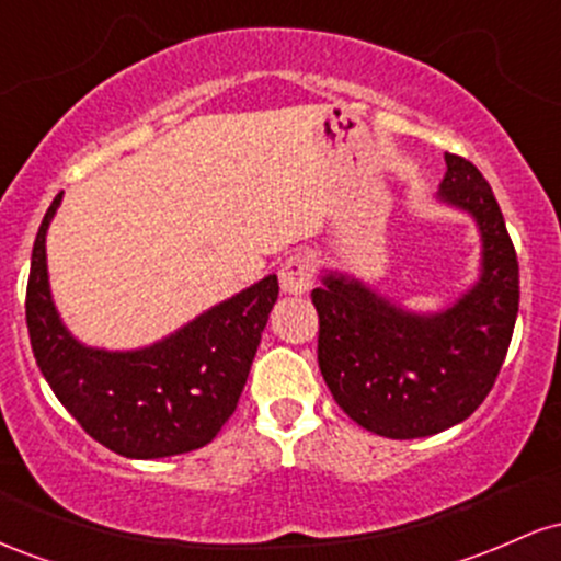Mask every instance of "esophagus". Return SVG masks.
<instances>
[{
	"mask_svg": "<svg viewBox=\"0 0 561 561\" xmlns=\"http://www.w3.org/2000/svg\"><path fill=\"white\" fill-rule=\"evenodd\" d=\"M313 261L308 259V255H289V259L282 263L279 268V285H282V293L287 295H302L308 293L313 285Z\"/></svg>",
	"mask_w": 561,
	"mask_h": 561,
	"instance_id": "34e87169",
	"label": "esophagus"
}]
</instances>
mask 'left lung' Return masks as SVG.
Instances as JSON below:
<instances>
[{"label":"left lung","instance_id":"left-lung-1","mask_svg":"<svg viewBox=\"0 0 561 561\" xmlns=\"http://www.w3.org/2000/svg\"><path fill=\"white\" fill-rule=\"evenodd\" d=\"M437 197L472 216L482 240L480 279L454 306L405 311L337 272L311 293L327 388L353 422L392 440L443 433L485 401L519 311L517 253L485 176L446 152Z\"/></svg>","mask_w":561,"mask_h":561}]
</instances>
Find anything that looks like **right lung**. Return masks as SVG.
Returning <instances> with one entry per match:
<instances>
[{"label": "right lung", "instance_id": "right-lung-1", "mask_svg": "<svg viewBox=\"0 0 561 561\" xmlns=\"http://www.w3.org/2000/svg\"><path fill=\"white\" fill-rule=\"evenodd\" d=\"M62 192L38 227L31 253L25 321L44 379L68 414L126 459H163L203 448L234 414L279 282L208 308L160 343L105 351L79 343L57 313L47 274V229Z\"/></svg>", "mask_w": 561, "mask_h": 561}]
</instances>
